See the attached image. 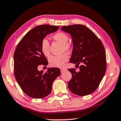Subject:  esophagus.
Listing matches in <instances>:
<instances>
[{
    "instance_id": "1",
    "label": "esophagus",
    "mask_w": 121,
    "mask_h": 121,
    "mask_svg": "<svg viewBox=\"0 0 121 121\" xmlns=\"http://www.w3.org/2000/svg\"><path fill=\"white\" fill-rule=\"evenodd\" d=\"M65 70H66V69H65V68H61V69H60V70H61V73H62L63 72V71H65Z\"/></svg>"
}]
</instances>
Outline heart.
Listing matches in <instances>:
<instances>
[{"label": "heart", "mask_w": 121, "mask_h": 121, "mask_svg": "<svg viewBox=\"0 0 121 121\" xmlns=\"http://www.w3.org/2000/svg\"><path fill=\"white\" fill-rule=\"evenodd\" d=\"M53 38L63 44V51H69L70 49V45L68 43V36L63 32H58L53 36ZM41 50L44 56H48L50 55V43L48 39L44 38L42 39L40 45ZM68 60V57L66 54L61 56H52L48 59L49 64L53 67L62 68L65 63Z\"/></svg>", "instance_id": "1"}]
</instances>
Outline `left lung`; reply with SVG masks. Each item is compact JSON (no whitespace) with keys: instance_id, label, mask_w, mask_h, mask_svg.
<instances>
[{"instance_id":"obj_1","label":"left lung","mask_w":121,"mask_h":121,"mask_svg":"<svg viewBox=\"0 0 121 121\" xmlns=\"http://www.w3.org/2000/svg\"><path fill=\"white\" fill-rule=\"evenodd\" d=\"M61 30L70 34L73 40L70 62L76 65L82 64L78 71L68 69L72 74L68 84L69 89L79 96L90 95L97 89L106 70L103 44L92 31L84 25L63 26Z\"/></svg>"}]
</instances>
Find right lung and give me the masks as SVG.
I'll return each instance as SVG.
<instances>
[{
    "label": "right lung",
    "instance_id": "1",
    "mask_svg": "<svg viewBox=\"0 0 121 121\" xmlns=\"http://www.w3.org/2000/svg\"><path fill=\"white\" fill-rule=\"evenodd\" d=\"M59 27L48 24L37 26L28 32L16 46L14 54V75L22 91L30 97L41 99L50 95L53 82L60 75L58 68H48L45 73L38 70L39 65H48L41 50L42 40L46 35L56 31Z\"/></svg>",
    "mask_w": 121,
    "mask_h": 121
}]
</instances>
